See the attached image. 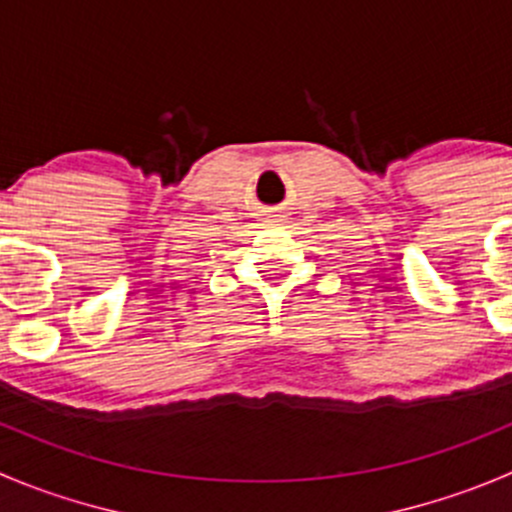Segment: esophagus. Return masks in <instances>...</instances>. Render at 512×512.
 <instances>
[{
	"instance_id": "esophagus-1",
	"label": "esophagus",
	"mask_w": 512,
	"mask_h": 512,
	"mask_svg": "<svg viewBox=\"0 0 512 512\" xmlns=\"http://www.w3.org/2000/svg\"><path fill=\"white\" fill-rule=\"evenodd\" d=\"M285 217H287L285 212H282L280 207H275V210H267L262 220H265V222H282V220H285Z\"/></svg>"
}]
</instances>
